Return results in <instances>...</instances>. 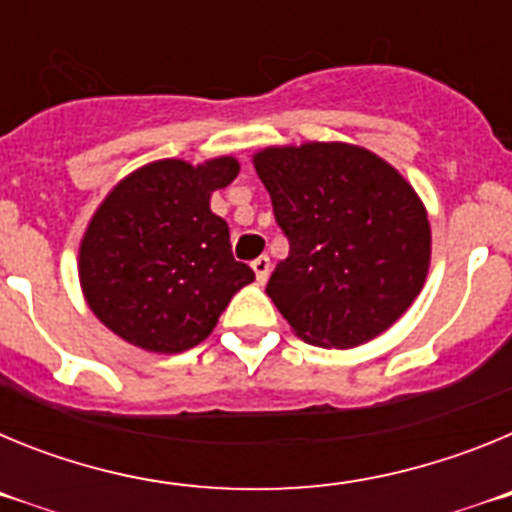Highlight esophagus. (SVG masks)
Instances as JSON below:
<instances>
[{"instance_id":"esophagus-1","label":"esophagus","mask_w":512,"mask_h":512,"mask_svg":"<svg viewBox=\"0 0 512 512\" xmlns=\"http://www.w3.org/2000/svg\"><path fill=\"white\" fill-rule=\"evenodd\" d=\"M253 271H256V282L259 284H266V279H269L271 274V259L269 256H259V259L253 261Z\"/></svg>"}]
</instances>
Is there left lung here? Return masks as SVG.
Segmentation results:
<instances>
[{
  "label": "left lung",
  "mask_w": 512,
  "mask_h": 512,
  "mask_svg": "<svg viewBox=\"0 0 512 512\" xmlns=\"http://www.w3.org/2000/svg\"><path fill=\"white\" fill-rule=\"evenodd\" d=\"M289 241L266 295L295 336L354 348L415 302L431 266V223L413 184L354 143L269 146L253 153Z\"/></svg>",
  "instance_id": "obj_1"
}]
</instances>
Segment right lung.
<instances>
[{
	"label": "right lung",
	"instance_id": "add662e5",
	"mask_svg": "<svg viewBox=\"0 0 512 512\" xmlns=\"http://www.w3.org/2000/svg\"><path fill=\"white\" fill-rule=\"evenodd\" d=\"M238 171L233 156L197 166L161 158L110 189L79 243V284L99 323L151 354L210 336L230 297L256 279L210 210L212 192Z\"/></svg>",
	"mask_w": 512,
	"mask_h": 512
}]
</instances>
